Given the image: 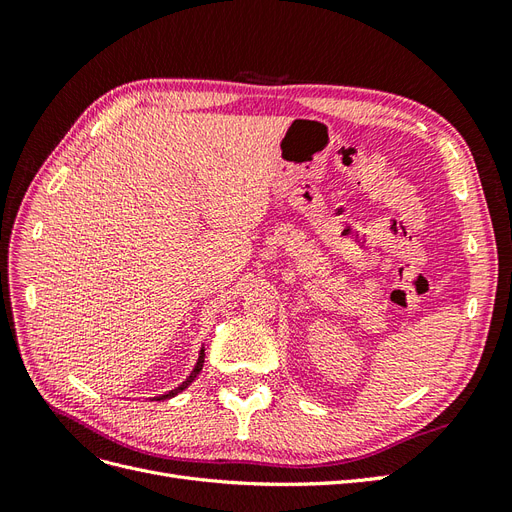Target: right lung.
<instances>
[{"instance_id": "right-lung-1", "label": "right lung", "mask_w": 512, "mask_h": 512, "mask_svg": "<svg viewBox=\"0 0 512 512\" xmlns=\"http://www.w3.org/2000/svg\"><path fill=\"white\" fill-rule=\"evenodd\" d=\"M203 363H205V348H200V352H198V359H196V365H194V369L190 371V376L185 378L179 386H175L173 391H168V393H164V395H158V397H151V399H156V401H162V399H170V397H175V395H179L181 391H185L188 389V386L196 380V376L200 374V369H203Z\"/></svg>"}]
</instances>
